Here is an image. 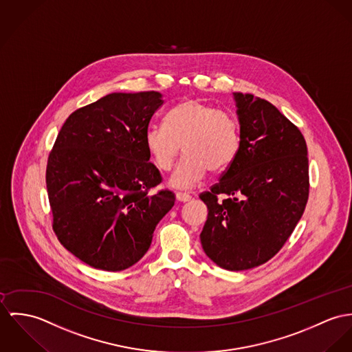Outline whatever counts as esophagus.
Instances as JSON below:
<instances>
[{
	"mask_svg": "<svg viewBox=\"0 0 352 352\" xmlns=\"http://www.w3.org/2000/svg\"><path fill=\"white\" fill-rule=\"evenodd\" d=\"M177 199L181 201V202H188V201L192 199V195H189V193H185V192H178L177 193Z\"/></svg>",
	"mask_w": 352,
	"mask_h": 352,
	"instance_id": "1",
	"label": "esophagus"
}]
</instances>
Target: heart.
Wrapping results in <instances>:
<instances>
[{"mask_svg": "<svg viewBox=\"0 0 352 352\" xmlns=\"http://www.w3.org/2000/svg\"><path fill=\"white\" fill-rule=\"evenodd\" d=\"M146 146L155 166L171 170L184 150L171 184L190 188L199 182L208 168H227L240 148V126L232 113L195 98L184 100L166 115L164 124H153L146 131Z\"/></svg>", "mask_w": 352, "mask_h": 352, "instance_id": "obj_1", "label": "heart"}]
</instances>
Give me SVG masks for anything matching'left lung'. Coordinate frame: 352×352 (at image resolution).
<instances>
[{
    "instance_id": "left-lung-1",
    "label": "left lung",
    "mask_w": 352,
    "mask_h": 352,
    "mask_svg": "<svg viewBox=\"0 0 352 352\" xmlns=\"http://www.w3.org/2000/svg\"><path fill=\"white\" fill-rule=\"evenodd\" d=\"M240 148L220 181L202 192L205 254L231 272L270 261L300 221L309 197L305 139L273 104L234 93Z\"/></svg>"
}]
</instances>
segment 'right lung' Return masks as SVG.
Listing matches in <instances>:
<instances>
[{
	"instance_id": "1",
	"label": "right lung",
	"mask_w": 352,
	"mask_h": 352,
	"mask_svg": "<svg viewBox=\"0 0 352 352\" xmlns=\"http://www.w3.org/2000/svg\"><path fill=\"white\" fill-rule=\"evenodd\" d=\"M157 91L112 93L74 111L48 155L45 184L52 230L86 265L121 272L143 258L174 206L146 146Z\"/></svg>"
}]
</instances>
